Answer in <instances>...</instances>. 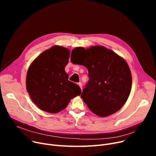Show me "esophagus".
<instances>
[{
    "mask_svg": "<svg viewBox=\"0 0 156 156\" xmlns=\"http://www.w3.org/2000/svg\"><path fill=\"white\" fill-rule=\"evenodd\" d=\"M78 85H79V87H80V88H81V90H82V83H81V82H79V83H78Z\"/></svg>",
    "mask_w": 156,
    "mask_h": 156,
    "instance_id": "esophagus-1",
    "label": "esophagus"
}]
</instances>
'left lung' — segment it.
I'll return each instance as SVG.
<instances>
[{"label":"left lung","instance_id":"left-lung-1","mask_svg":"<svg viewBox=\"0 0 156 156\" xmlns=\"http://www.w3.org/2000/svg\"><path fill=\"white\" fill-rule=\"evenodd\" d=\"M73 51L85 54L81 65L87 68L89 80L81 97L89 109L102 117L119 110L126 102L132 88V74L126 62L103 46L87 49L78 47ZM71 61L75 62L71 60Z\"/></svg>","mask_w":156,"mask_h":156}]
</instances>
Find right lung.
Returning <instances> with one entry per match:
<instances>
[{
	"label": "right lung",
	"mask_w": 156,
	"mask_h": 156,
	"mask_svg": "<svg viewBox=\"0 0 156 156\" xmlns=\"http://www.w3.org/2000/svg\"><path fill=\"white\" fill-rule=\"evenodd\" d=\"M69 51L54 46L43 52L31 63L27 75V89L42 111L56 113L66 108L73 98L81 94L80 87L68 80L64 68Z\"/></svg>",
	"instance_id": "right-lung-1"
}]
</instances>
